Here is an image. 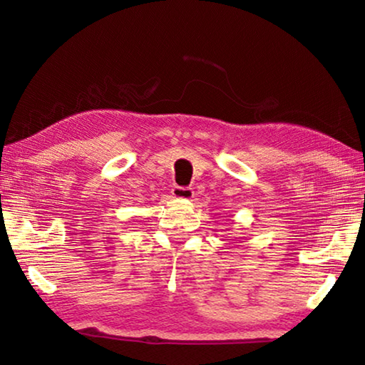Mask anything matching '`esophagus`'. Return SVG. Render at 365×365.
Instances as JSON below:
<instances>
[{"instance_id": "obj_1", "label": "esophagus", "mask_w": 365, "mask_h": 365, "mask_svg": "<svg viewBox=\"0 0 365 365\" xmlns=\"http://www.w3.org/2000/svg\"><path fill=\"white\" fill-rule=\"evenodd\" d=\"M172 195H174V197H180V200H191L195 196V191L190 187H178V185H175L172 188Z\"/></svg>"}]
</instances>
